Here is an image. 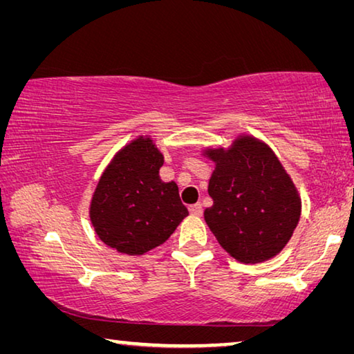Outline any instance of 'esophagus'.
<instances>
[{
    "mask_svg": "<svg viewBox=\"0 0 354 354\" xmlns=\"http://www.w3.org/2000/svg\"><path fill=\"white\" fill-rule=\"evenodd\" d=\"M189 211H190L192 215H201L203 214V206L200 205V203H196V205L189 206Z\"/></svg>",
    "mask_w": 354,
    "mask_h": 354,
    "instance_id": "34e87169",
    "label": "esophagus"
}]
</instances>
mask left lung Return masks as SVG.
<instances>
[{"instance_id":"obj_1","label":"left lung","mask_w":354,"mask_h":354,"mask_svg":"<svg viewBox=\"0 0 354 354\" xmlns=\"http://www.w3.org/2000/svg\"><path fill=\"white\" fill-rule=\"evenodd\" d=\"M215 164L205 211L209 230L226 253L257 263L281 253L301 215V198L273 149L242 134L230 148H206Z\"/></svg>"}]
</instances>
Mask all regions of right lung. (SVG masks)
<instances>
[{"label": "right lung", "mask_w": 354, "mask_h": 354, "mask_svg": "<svg viewBox=\"0 0 354 354\" xmlns=\"http://www.w3.org/2000/svg\"><path fill=\"white\" fill-rule=\"evenodd\" d=\"M164 154L149 136H139L113 156L91 201L97 236L118 253L140 256L162 245L189 211L175 181L164 183Z\"/></svg>", "instance_id": "obj_1"}]
</instances>
